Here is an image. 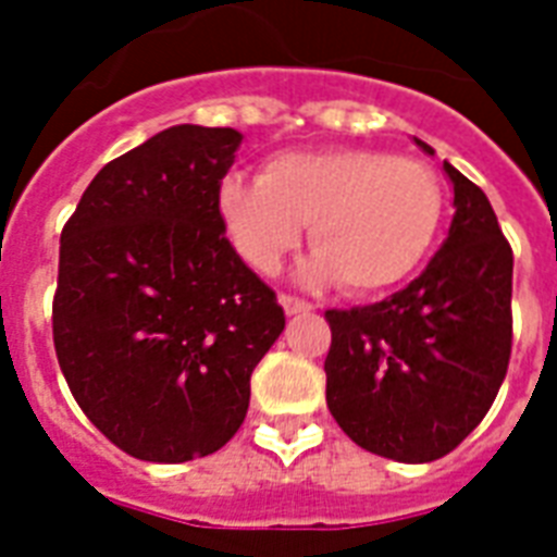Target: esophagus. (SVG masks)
Wrapping results in <instances>:
<instances>
[{"label":"esophagus","instance_id":"esophagus-1","mask_svg":"<svg viewBox=\"0 0 557 557\" xmlns=\"http://www.w3.org/2000/svg\"><path fill=\"white\" fill-rule=\"evenodd\" d=\"M280 304H283L286 314H306L314 309L309 300H304V297H297V295H280Z\"/></svg>","mask_w":557,"mask_h":557}]
</instances>
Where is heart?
<instances>
[{
    "label": "heart",
    "mask_w": 557,
    "mask_h": 557,
    "mask_svg": "<svg viewBox=\"0 0 557 557\" xmlns=\"http://www.w3.org/2000/svg\"><path fill=\"white\" fill-rule=\"evenodd\" d=\"M219 216L253 271L274 274L306 225L314 251L306 277L372 295L422 265L442 227L445 190L424 161L393 152H283L257 182L225 178Z\"/></svg>",
    "instance_id": "1"
}]
</instances>
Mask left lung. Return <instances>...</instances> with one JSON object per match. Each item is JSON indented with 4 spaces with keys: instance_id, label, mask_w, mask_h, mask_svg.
<instances>
[{
    "instance_id": "8db88e82",
    "label": "left lung",
    "mask_w": 557,
    "mask_h": 557,
    "mask_svg": "<svg viewBox=\"0 0 557 557\" xmlns=\"http://www.w3.org/2000/svg\"><path fill=\"white\" fill-rule=\"evenodd\" d=\"M445 173L457 213L428 269L381 304L326 312L330 413L356 445L396 462L457 448L511 358V245L485 193L448 161Z\"/></svg>"
}]
</instances>
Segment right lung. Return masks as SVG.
Listing matches in <instances>:
<instances>
[{
	"mask_svg": "<svg viewBox=\"0 0 557 557\" xmlns=\"http://www.w3.org/2000/svg\"><path fill=\"white\" fill-rule=\"evenodd\" d=\"M239 141L231 126L152 135L91 178L60 234L57 361L89 422L135 459L222 448L286 326L219 216Z\"/></svg>",
	"mask_w": 557,
	"mask_h": 557,
	"instance_id": "right-lung-1",
	"label": "right lung"
}]
</instances>
